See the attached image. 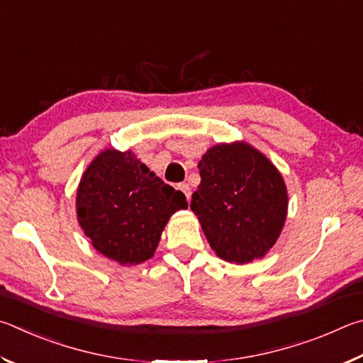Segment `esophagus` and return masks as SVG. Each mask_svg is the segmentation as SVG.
Wrapping results in <instances>:
<instances>
[{
  "mask_svg": "<svg viewBox=\"0 0 363 363\" xmlns=\"http://www.w3.org/2000/svg\"><path fill=\"white\" fill-rule=\"evenodd\" d=\"M178 189L183 191V194H185L186 198L189 199V196H191V188H189L188 183H180V185H178Z\"/></svg>",
  "mask_w": 363,
  "mask_h": 363,
  "instance_id": "esophagus-1",
  "label": "esophagus"
}]
</instances>
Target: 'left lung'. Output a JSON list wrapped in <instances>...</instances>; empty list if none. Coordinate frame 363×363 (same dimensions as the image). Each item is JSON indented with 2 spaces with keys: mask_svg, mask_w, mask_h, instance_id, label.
Listing matches in <instances>:
<instances>
[{
  "mask_svg": "<svg viewBox=\"0 0 363 363\" xmlns=\"http://www.w3.org/2000/svg\"><path fill=\"white\" fill-rule=\"evenodd\" d=\"M201 185L191 196L212 249L230 263L264 257L287 217L282 175L247 143L215 145L198 164Z\"/></svg>",
  "mask_w": 363,
  "mask_h": 363,
  "instance_id": "left-lung-1",
  "label": "left lung"
}]
</instances>
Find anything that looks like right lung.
Here are the masks:
<instances>
[{"mask_svg": "<svg viewBox=\"0 0 363 363\" xmlns=\"http://www.w3.org/2000/svg\"><path fill=\"white\" fill-rule=\"evenodd\" d=\"M186 207L185 194L150 172L132 151L100 152L76 196L82 231L101 255L121 264L151 258L170 215Z\"/></svg>", "mask_w": 363, "mask_h": 363, "instance_id": "1", "label": "right lung"}]
</instances>
